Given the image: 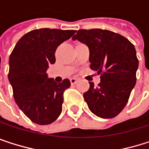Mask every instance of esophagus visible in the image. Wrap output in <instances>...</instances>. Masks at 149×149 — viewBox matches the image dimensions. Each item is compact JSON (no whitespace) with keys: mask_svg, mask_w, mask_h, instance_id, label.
<instances>
[{"mask_svg":"<svg viewBox=\"0 0 149 149\" xmlns=\"http://www.w3.org/2000/svg\"><path fill=\"white\" fill-rule=\"evenodd\" d=\"M70 81H71V84H77V78H74V77H72V78H71V79H70Z\"/></svg>","mask_w":149,"mask_h":149,"instance_id":"obj_1","label":"esophagus"}]
</instances>
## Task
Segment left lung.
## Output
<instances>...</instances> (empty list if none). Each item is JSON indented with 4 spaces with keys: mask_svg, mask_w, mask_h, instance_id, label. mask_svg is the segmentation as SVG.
<instances>
[{
    "mask_svg": "<svg viewBox=\"0 0 149 149\" xmlns=\"http://www.w3.org/2000/svg\"><path fill=\"white\" fill-rule=\"evenodd\" d=\"M72 40L88 46L91 69L101 76L97 87L90 83L84 97L98 117L113 118L125 107L136 82L138 59L134 46L123 36L109 30H78Z\"/></svg>",
    "mask_w": 149,
    "mask_h": 149,
    "instance_id": "left-lung-1",
    "label": "left lung"
}]
</instances>
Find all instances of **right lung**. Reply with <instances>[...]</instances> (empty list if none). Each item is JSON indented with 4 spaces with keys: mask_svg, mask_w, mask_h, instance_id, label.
Instances as JSON below:
<instances>
[{
    "mask_svg": "<svg viewBox=\"0 0 149 149\" xmlns=\"http://www.w3.org/2000/svg\"><path fill=\"white\" fill-rule=\"evenodd\" d=\"M75 30L40 28L25 34L15 45L9 57L8 80L15 102L33 123H53L62 112L63 93L71 82L56 83L46 73L54 64L55 51L69 40Z\"/></svg>",
    "mask_w": 149,
    "mask_h": 149,
    "instance_id": "add662e5",
    "label": "right lung"
}]
</instances>
